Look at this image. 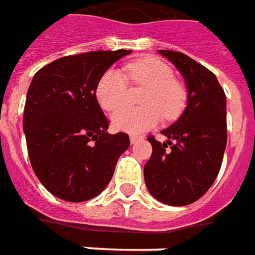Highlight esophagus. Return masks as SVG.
Returning <instances> with one entry per match:
<instances>
[{
	"instance_id": "obj_1",
	"label": "esophagus",
	"mask_w": 255,
	"mask_h": 255,
	"mask_svg": "<svg viewBox=\"0 0 255 255\" xmlns=\"http://www.w3.org/2000/svg\"><path fill=\"white\" fill-rule=\"evenodd\" d=\"M138 140H140V137L134 136V134H130V142H131V144H134V142L138 141Z\"/></svg>"
}]
</instances>
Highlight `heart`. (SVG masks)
<instances>
[{
	"label": "heart",
	"instance_id": "b5f03b06",
	"mask_svg": "<svg viewBox=\"0 0 255 255\" xmlns=\"http://www.w3.org/2000/svg\"><path fill=\"white\" fill-rule=\"evenodd\" d=\"M128 78L135 84L147 86L143 96L144 108L120 107L127 97V78L117 68H108L97 82L96 97L106 111H115L113 125L115 129L128 133H142L166 119L176 118L185 100V92L176 79L173 68L158 57H142L126 66ZM162 114H160V113Z\"/></svg>",
	"mask_w": 255,
	"mask_h": 255
}]
</instances>
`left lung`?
I'll use <instances>...</instances> for the list:
<instances>
[{"label":"left lung","instance_id":"left-lung-1","mask_svg":"<svg viewBox=\"0 0 255 255\" xmlns=\"http://www.w3.org/2000/svg\"><path fill=\"white\" fill-rule=\"evenodd\" d=\"M187 84V107L162 130L165 142L148 137L152 155L144 166L149 194L165 205H191L217 178L227 147V97L217 77L181 52L159 50Z\"/></svg>","mask_w":255,"mask_h":255}]
</instances>
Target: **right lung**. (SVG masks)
<instances>
[{
    "label": "right lung",
    "mask_w": 255,
    "mask_h": 255,
    "mask_svg": "<svg viewBox=\"0 0 255 255\" xmlns=\"http://www.w3.org/2000/svg\"><path fill=\"white\" fill-rule=\"evenodd\" d=\"M129 53L66 56L32 78L23 115L28 158L41 184L60 199L85 202L102 194L130 145L126 133H108V119L96 97L103 74Z\"/></svg>",
    "instance_id": "obj_1"
}]
</instances>
